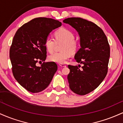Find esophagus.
Returning a JSON list of instances; mask_svg holds the SVG:
<instances>
[{
	"label": "esophagus",
	"mask_w": 123,
	"mask_h": 123,
	"mask_svg": "<svg viewBox=\"0 0 123 123\" xmlns=\"http://www.w3.org/2000/svg\"><path fill=\"white\" fill-rule=\"evenodd\" d=\"M59 66H61V67H62V68H65L66 66V65L63 64V63H62V64H59Z\"/></svg>",
	"instance_id": "obj_1"
}]
</instances>
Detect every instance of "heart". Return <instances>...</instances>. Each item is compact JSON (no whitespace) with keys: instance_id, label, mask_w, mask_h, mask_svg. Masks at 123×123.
<instances>
[{"instance_id":"obj_1","label":"heart","mask_w":123,"mask_h":123,"mask_svg":"<svg viewBox=\"0 0 123 123\" xmlns=\"http://www.w3.org/2000/svg\"><path fill=\"white\" fill-rule=\"evenodd\" d=\"M55 41L53 38L47 37L44 42V46L49 53H52L54 51L56 43L63 42L59 53H55L49 56V60L51 62L59 64L65 63L72 54L76 53L79 48V43L74 40V34L66 28H62L55 32Z\"/></svg>"}]
</instances>
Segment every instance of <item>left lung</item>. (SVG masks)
Segmentation results:
<instances>
[{"label":"left lung","mask_w":123,"mask_h":123,"mask_svg":"<svg viewBox=\"0 0 123 123\" xmlns=\"http://www.w3.org/2000/svg\"><path fill=\"white\" fill-rule=\"evenodd\" d=\"M78 32L81 48L74 55L76 62L83 64L69 65L68 75L69 88L73 92L84 95L94 91L108 73L110 46L104 31L92 22L79 17L63 21Z\"/></svg>","instance_id":"1"}]
</instances>
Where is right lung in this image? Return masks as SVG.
<instances>
[{
    "instance_id": "add662e5",
    "label": "right lung",
    "mask_w": 123,
    "mask_h": 123,
    "mask_svg": "<svg viewBox=\"0 0 123 123\" xmlns=\"http://www.w3.org/2000/svg\"><path fill=\"white\" fill-rule=\"evenodd\" d=\"M52 18H34L21 26L16 32L10 49L12 72L21 86L32 93L42 91L49 86L58 66L55 62H43L47 51L44 42L52 31L61 26Z\"/></svg>"
}]
</instances>
